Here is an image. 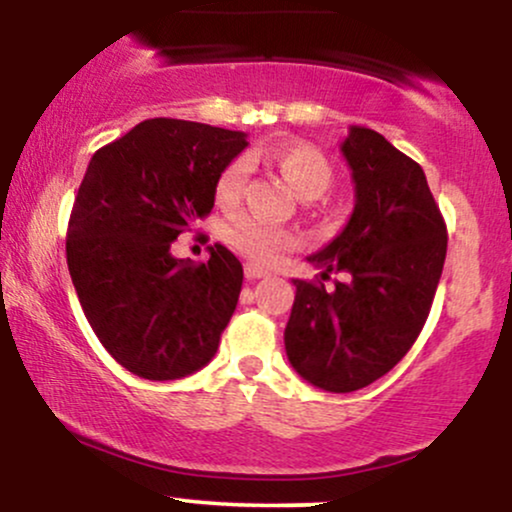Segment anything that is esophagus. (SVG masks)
Masks as SVG:
<instances>
[{"instance_id": "obj_1", "label": "esophagus", "mask_w": 512, "mask_h": 512, "mask_svg": "<svg viewBox=\"0 0 512 512\" xmlns=\"http://www.w3.org/2000/svg\"><path fill=\"white\" fill-rule=\"evenodd\" d=\"M264 276H269L267 269L257 267V264H245V279L255 281V279H264Z\"/></svg>"}]
</instances>
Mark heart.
Wrapping results in <instances>:
<instances>
[{
  "mask_svg": "<svg viewBox=\"0 0 512 512\" xmlns=\"http://www.w3.org/2000/svg\"><path fill=\"white\" fill-rule=\"evenodd\" d=\"M260 156L269 166L281 173V178L289 182V187L301 199H317L325 195L334 182V168L330 158L320 149L310 144L291 142L279 146H267ZM245 170L240 163H231L221 170L214 185V202L221 209L236 207L240 195H243ZM221 238L228 248L248 257L250 262L272 267V264L284 260L286 252L293 250L296 238L291 231L269 223L257 216H236L221 228Z\"/></svg>",
  "mask_w": 512,
  "mask_h": 512,
  "instance_id": "b5f03b06",
  "label": "heart"
}]
</instances>
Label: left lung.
Segmentation results:
<instances>
[{"label": "left lung", "mask_w": 512, "mask_h": 512, "mask_svg": "<svg viewBox=\"0 0 512 512\" xmlns=\"http://www.w3.org/2000/svg\"><path fill=\"white\" fill-rule=\"evenodd\" d=\"M356 204L344 231L308 257L325 290L296 279L286 356L303 380L327 392L361 390L402 361L431 313L448 228L424 170L383 134L351 127L342 142Z\"/></svg>", "instance_id": "8db88e82"}]
</instances>
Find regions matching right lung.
<instances>
[{"instance_id":"right-lung-1","label":"right lung","mask_w":512,"mask_h":512,"mask_svg":"<svg viewBox=\"0 0 512 512\" xmlns=\"http://www.w3.org/2000/svg\"><path fill=\"white\" fill-rule=\"evenodd\" d=\"M243 132L154 117L93 154L67 228V264L88 325L144 380L204 368L238 305L243 264L223 245L207 262L170 243L214 209L221 170Z\"/></svg>"}]
</instances>
